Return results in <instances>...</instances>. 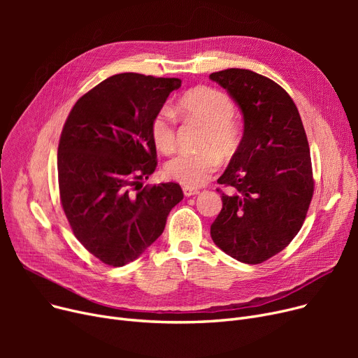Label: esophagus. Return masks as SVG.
I'll return each mask as SVG.
<instances>
[{"label":"esophagus","instance_id":"1","mask_svg":"<svg viewBox=\"0 0 358 358\" xmlns=\"http://www.w3.org/2000/svg\"><path fill=\"white\" fill-rule=\"evenodd\" d=\"M182 192H184L185 197H192V196L200 193L197 189H192V187H182Z\"/></svg>","mask_w":358,"mask_h":358}]
</instances>
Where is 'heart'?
I'll use <instances>...</instances> for the list:
<instances>
[{"mask_svg": "<svg viewBox=\"0 0 358 358\" xmlns=\"http://www.w3.org/2000/svg\"><path fill=\"white\" fill-rule=\"evenodd\" d=\"M184 116L201 123L206 130L199 152H180L169 159L164 173L166 178L184 187H200L219 169L220 157L231 158L241 143V126L234 116V101L217 88L199 85L184 92L177 103ZM150 136L164 154L176 148V120L166 108H161L150 122Z\"/></svg>", "mask_w": 358, "mask_h": 358, "instance_id": "heart-1", "label": "heart"}]
</instances>
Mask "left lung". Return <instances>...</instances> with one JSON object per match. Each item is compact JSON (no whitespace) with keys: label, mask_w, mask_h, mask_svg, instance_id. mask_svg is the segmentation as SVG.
Returning a JSON list of instances; mask_svg holds the SVG:
<instances>
[{"label":"left lung","mask_w":358,"mask_h":358,"mask_svg":"<svg viewBox=\"0 0 358 358\" xmlns=\"http://www.w3.org/2000/svg\"><path fill=\"white\" fill-rule=\"evenodd\" d=\"M209 78L243 116L239 148L217 180L232 193H222L210 235L232 258L259 264L283 251L305 222L315 189L306 131L286 90L264 75L231 68Z\"/></svg>","instance_id":"left-lung-1"}]
</instances>
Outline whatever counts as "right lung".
Here are the masks:
<instances>
[{"instance_id": "right-lung-1", "label": "right lung", "mask_w": 358, "mask_h": 358, "mask_svg": "<svg viewBox=\"0 0 358 358\" xmlns=\"http://www.w3.org/2000/svg\"><path fill=\"white\" fill-rule=\"evenodd\" d=\"M178 78L113 75L75 103L58 146L59 196L84 248L111 267L136 259L164 232L180 184L142 189L157 168L150 122Z\"/></svg>"}]
</instances>
